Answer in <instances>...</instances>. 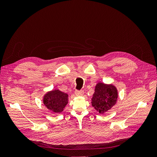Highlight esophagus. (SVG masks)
<instances>
[{"label":"esophagus","instance_id":"34e87169","mask_svg":"<svg viewBox=\"0 0 157 157\" xmlns=\"http://www.w3.org/2000/svg\"><path fill=\"white\" fill-rule=\"evenodd\" d=\"M75 94L77 95V96H82V95L84 94V92L82 90H76L75 92Z\"/></svg>","mask_w":157,"mask_h":157}]
</instances>
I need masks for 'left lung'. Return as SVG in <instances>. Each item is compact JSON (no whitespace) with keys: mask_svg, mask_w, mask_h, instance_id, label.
<instances>
[{"mask_svg":"<svg viewBox=\"0 0 157 157\" xmlns=\"http://www.w3.org/2000/svg\"><path fill=\"white\" fill-rule=\"evenodd\" d=\"M118 98L117 88L113 85L98 83L92 98V105L99 113H104L115 105Z\"/></svg>","mask_w":157,"mask_h":157,"instance_id":"1","label":"left lung"}]
</instances>
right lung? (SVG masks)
<instances>
[{
	"label": "right lung",
	"mask_w": 157,
	"mask_h": 157,
	"mask_svg": "<svg viewBox=\"0 0 157 157\" xmlns=\"http://www.w3.org/2000/svg\"><path fill=\"white\" fill-rule=\"evenodd\" d=\"M68 95L58 90H52L46 94L43 99L45 106L54 113L62 112L68 103Z\"/></svg>",
	"instance_id": "right-lung-1"
}]
</instances>
